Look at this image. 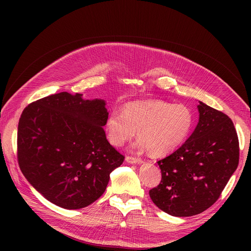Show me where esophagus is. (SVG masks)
Segmentation results:
<instances>
[{"instance_id":"1","label":"esophagus","mask_w":251,"mask_h":251,"mask_svg":"<svg viewBox=\"0 0 251 251\" xmlns=\"http://www.w3.org/2000/svg\"><path fill=\"white\" fill-rule=\"evenodd\" d=\"M126 161L127 163H131V164H136V163H141L142 162L140 158H136V157H132V156H126Z\"/></svg>"}]
</instances>
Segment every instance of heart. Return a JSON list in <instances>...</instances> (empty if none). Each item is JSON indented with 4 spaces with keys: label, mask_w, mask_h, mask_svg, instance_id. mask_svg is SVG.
Instances as JSON below:
<instances>
[{
    "label": "heart",
    "mask_w": 251,
    "mask_h": 251,
    "mask_svg": "<svg viewBox=\"0 0 251 251\" xmlns=\"http://www.w3.org/2000/svg\"><path fill=\"white\" fill-rule=\"evenodd\" d=\"M194 112L182 103L160 100L132 101L124 105L123 114L112 112L105 121L109 141L115 147L123 146L134 137L135 148L149 149L155 156H162L178 149L191 133Z\"/></svg>",
    "instance_id": "b5f03b06"
}]
</instances>
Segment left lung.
Instances as JSON below:
<instances>
[{"instance_id":"8db88e82","label":"left lung","mask_w":251,"mask_h":251,"mask_svg":"<svg viewBox=\"0 0 251 251\" xmlns=\"http://www.w3.org/2000/svg\"><path fill=\"white\" fill-rule=\"evenodd\" d=\"M195 131L173 154L158 161L161 182L150 191L157 207L191 217L210 207L239 164V139L231 119L202 101Z\"/></svg>"}]
</instances>
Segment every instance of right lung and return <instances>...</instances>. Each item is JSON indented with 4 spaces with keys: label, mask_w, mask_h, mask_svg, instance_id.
Instances as JSON below:
<instances>
[{
    "label": "right lung",
    "mask_w": 251,
    "mask_h": 251,
    "mask_svg": "<svg viewBox=\"0 0 251 251\" xmlns=\"http://www.w3.org/2000/svg\"><path fill=\"white\" fill-rule=\"evenodd\" d=\"M103 100L60 92L30 103L18 126V161L28 182L51 203L78 209L104 193L125 157L105 137Z\"/></svg>",
    "instance_id": "add662e5"
}]
</instances>
